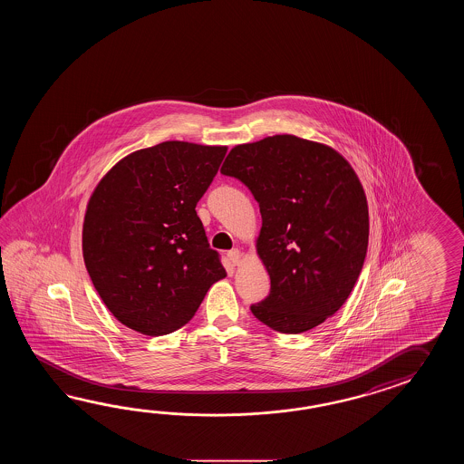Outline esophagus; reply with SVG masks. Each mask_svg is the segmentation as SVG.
<instances>
[{
	"mask_svg": "<svg viewBox=\"0 0 464 464\" xmlns=\"http://www.w3.org/2000/svg\"><path fill=\"white\" fill-rule=\"evenodd\" d=\"M228 260L234 264V266H238L240 262H242V254H240V250L238 248H234V250H230L227 254Z\"/></svg>",
	"mask_w": 464,
	"mask_h": 464,
	"instance_id": "34e87169",
	"label": "esophagus"
}]
</instances>
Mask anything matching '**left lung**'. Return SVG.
Segmentation results:
<instances>
[{"label": "left lung", "instance_id": "8db88e82", "mask_svg": "<svg viewBox=\"0 0 464 464\" xmlns=\"http://www.w3.org/2000/svg\"><path fill=\"white\" fill-rule=\"evenodd\" d=\"M220 172L242 180L262 214L256 248L270 294L252 314L288 335L324 324L352 294L368 246L365 190L350 162L322 142L276 134L236 146Z\"/></svg>", "mask_w": 464, "mask_h": 464}]
</instances>
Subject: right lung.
I'll list each match as a JSON object with an SVG mask.
<instances>
[{
  "label": "right lung",
  "instance_id": "obj_1",
  "mask_svg": "<svg viewBox=\"0 0 464 464\" xmlns=\"http://www.w3.org/2000/svg\"><path fill=\"white\" fill-rule=\"evenodd\" d=\"M227 146L166 140L121 159L89 198L82 256L109 312L142 335H168L226 278L196 206Z\"/></svg>",
  "mask_w": 464,
  "mask_h": 464
}]
</instances>
